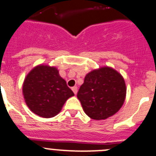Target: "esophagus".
I'll list each match as a JSON object with an SVG mask.
<instances>
[{"instance_id": "34e87169", "label": "esophagus", "mask_w": 156, "mask_h": 156, "mask_svg": "<svg viewBox=\"0 0 156 156\" xmlns=\"http://www.w3.org/2000/svg\"><path fill=\"white\" fill-rule=\"evenodd\" d=\"M71 89H72V91H73V92H74L75 95H76L77 92H78V88H77L76 86H75V87H73V88H71Z\"/></svg>"}]
</instances>
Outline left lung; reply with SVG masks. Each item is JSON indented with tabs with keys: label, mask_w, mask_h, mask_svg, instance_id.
I'll return each instance as SVG.
<instances>
[{
	"label": "left lung",
	"mask_w": 156,
	"mask_h": 156,
	"mask_svg": "<svg viewBox=\"0 0 156 156\" xmlns=\"http://www.w3.org/2000/svg\"><path fill=\"white\" fill-rule=\"evenodd\" d=\"M125 81L118 71L102 67L88 73L77 97L93 120H105L119 111L126 98Z\"/></svg>",
	"instance_id": "1"
}]
</instances>
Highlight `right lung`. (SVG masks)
<instances>
[{
  "mask_svg": "<svg viewBox=\"0 0 156 156\" xmlns=\"http://www.w3.org/2000/svg\"><path fill=\"white\" fill-rule=\"evenodd\" d=\"M22 94L31 111L43 118L54 117L65 102L75 95L56 67L40 64L24 80Z\"/></svg>",
  "mask_w": 156,
  "mask_h": 156,
  "instance_id": "1",
  "label": "right lung"
}]
</instances>
